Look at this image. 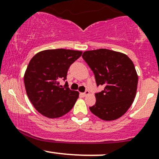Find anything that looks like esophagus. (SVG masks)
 <instances>
[{"instance_id": "obj_1", "label": "esophagus", "mask_w": 159, "mask_h": 159, "mask_svg": "<svg viewBox=\"0 0 159 159\" xmlns=\"http://www.w3.org/2000/svg\"><path fill=\"white\" fill-rule=\"evenodd\" d=\"M89 93H90V92H89L88 90H86L84 93H82L81 95H82V96H87V95H89Z\"/></svg>"}]
</instances>
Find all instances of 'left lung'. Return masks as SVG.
Masks as SVG:
<instances>
[{
    "instance_id": "8db88e82",
    "label": "left lung",
    "mask_w": 159,
    "mask_h": 159,
    "mask_svg": "<svg viewBox=\"0 0 159 159\" xmlns=\"http://www.w3.org/2000/svg\"><path fill=\"white\" fill-rule=\"evenodd\" d=\"M82 57L93 72L97 86L104 90L96 93L91 112L105 121L122 116L135 98L138 77L134 63L126 54L105 48L87 51Z\"/></svg>"
}]
</instances>
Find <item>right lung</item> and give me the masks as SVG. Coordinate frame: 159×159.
Segmentation results:
<instances>
[{"label": "right lung", "mask_w": 159, "mask_h": 159, "mask_svg": "<svg viewBox=\"0 0 159 159\" xmlns=\"http://www.w3.org/2000/svg\"><path fill=\"white\" fill-rule=\"evenodd\" d=\"M82 52L69 49H49L33 57L24 76L25 90L36 110L46 117L58 118L69 112L79 93L60 85L66 79L72 63Z\"/></svg>", "instance_id": "right-lung-1"}]
</instances>
